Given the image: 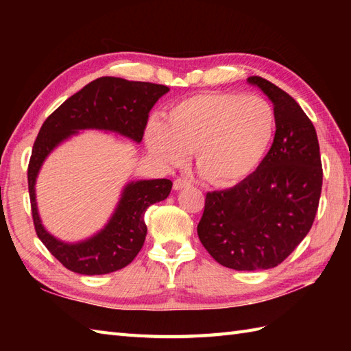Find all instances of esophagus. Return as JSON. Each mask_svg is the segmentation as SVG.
Instances as JSON below:
<instances>
[{
	"instance_id": "obj_1",
	"label": "esophagus",
	"mask_w": 351,
	"mask_h": 351,
	"mask_svg": "<svg viewBox=\"0 0 351 351\" xmlns=\"http://www.w3.org/2000/svg\"><path fill=\"white\" fill-rule=\"evenodd\" d=\"M191 185V181L185 180V178H176V180L173 181V189L175 190H182L185 187H190Z\"/></svg>"
}]
</instances>
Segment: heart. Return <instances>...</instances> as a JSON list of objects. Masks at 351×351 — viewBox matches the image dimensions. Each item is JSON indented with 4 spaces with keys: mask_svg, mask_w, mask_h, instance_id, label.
<instances>
[{
    "mask_svg": "<svg viewBox=\"0 0 351 351\" xmlns=\"http://www.w3.org/2000/svg\"><path fill=\"white\" fill-rule=\"evenodd\" d=\"M276 132V111L267 99L235 92L189 96L171 106L164 123L152 121L146 143L160 161L178 166L196 154V166L217 187L247 180L264 161Z\"/></svg>",
    "mask_w": 351,
    "mask_h": 351,
    "instance_id": "obj_1",
    "label": "heart"
}]
</instances>
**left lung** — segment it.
Wrapping results in <instances>:
<instances>
[{
    "label": "left lung",
    "mask_w": 351,
    "mask_h": 351,
    "mask_svg": "<svg viewBox=\"0 0 351 351\" xmlns=\"http://www.w3.org/2000/svg\"><path fill=\"white\" fill-rule=\"evenodd\" d=\"M276 111L274 140L264 161L235 187L206 193L197 225L200 243L219 264L238 271L283 263L315 220L323 185L317 132L291 96L249 77Z\"/></svg>",
    "instance_id": "1"
}]
</instances>
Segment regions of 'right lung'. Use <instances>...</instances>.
<instances>
[{
	"mask_svg": "<svg viewBox=\"0 0 351 351\" xmlns=\"http://www.w3.org/2000/svg\"><path fill=\"white\" fill-rule=\"evenodd\" d=\"M167 92L169 87L162 84L101 77L66 99L43 122L28 162L29 202L37 237L68 270L93 276L128 265L145 244L146 210L170 195L171 181L151 180L128 184L107 226L86 241L68 244L48 234L37 214L34 184L42 162L58 143L80 130L114 131L140 143L149 111Z\"/></svg>",
	"mask_w": 351,
	"mask_h": 351,
	"instance_id": "right-lung-1",
	"label": "right lung"
}]
</instances>
